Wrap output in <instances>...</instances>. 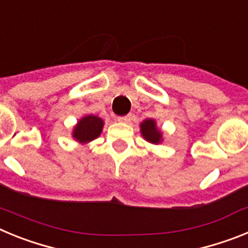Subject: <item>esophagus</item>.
Wrapping results in <instances>:
<instances>
[{"label": "esophagus", "instance_id": "1", "mask_svg": "<svg viewBox=\"0 0 248 248\" xmlns=\"http://www.w3.org/2000/svg\"><path fill=\"white\" fill-rule=\"evenodd\" d=\"M117 120L120 123H129L131 120V115L128 114V115H124V117H118Z\"/></svg>", "mask_w": 248, "mask_h": 248}]
</instances>
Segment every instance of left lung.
Wrapping results in <instances>:
<instances>
[{
	"mask_svg": "<svg viewBox=\"0 0 248 248\" xmlns=\"http://www.w3.org/2000/svg\"><path fill=\"white\" fill-rule=\"evenodd\" d=\"M141 134L143 137L145 138L148 141L153 144H157L160 143V140H161V133L159 131V129L156 128V124L153 119H146L145 122L141 123Z\"/></svg>",
	"mask_w": 248,
	"mask_h": 248,
	"instance_id": "obj_1",
	"label": "left lung"
}]
</instances>
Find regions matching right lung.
<instances>
[{
	"label": "right lung",
	"instance_id": "1",
	"mask_svg": "<svg viewBox=\"0 0 248 248\" xmlns=\"http://www.w3.org/2000/svg\"><path fill=\"white\" fill-rule=\"evenodd\" d=\"M103 120L95 115H87L79 120L78 125L74 128L73 138L79 143H89L102 133Z\"/></svg>",
	"mask_w": 248,
	"mask_h": 248
}]
</instances>
